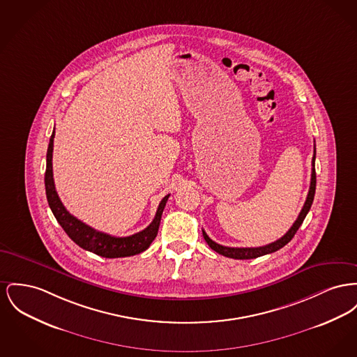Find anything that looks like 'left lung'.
<instances>
[{"mask_svg":"<svg viewBox=\"0 0 357 357\" xmlns=\"http://www.w3.org/2000/svg\"><path fill=\"white\" fill-rule=\"evenodd\" d=\"M312 181H310V189H309V194H307V198H306V202L303 205V208L301 210L298 218L295 220V222L293 224V227L289 229V231L282 236L279 240L273 241L268 245H264V247H257V248H231V247H224V245H220L217 244L215 241H213L210 238L209 236L206 234V231H202L204 234V238L205 241L208 243L210 248L213 251L222 255V256H227V257H231V259H240V260H245V259H255V257H259V256H263V255H267V253H273L276 252L280 248H283L286 244H289L291 241V238L294 237V234L296 233V231L299 229V227L302 225L306 214L309 213V210L312 208V204H313V199H314L315 194V183H317V179H315V147H314V155H313V160H312Z\"/></svg>","mask_w":357,"mask_h":357,"instance_id":"left-lung-1","label":"left lung"}]
</instances>
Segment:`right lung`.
Returning <instances> with one entry per match:
<instances>
[{
    "label": "right lung",
    "instance_id": "1",
    "mask_svg": "<svg viewBox=\"0 0 357 357\" xmlns=\"http://www.w3.org/2000/svg\"><path fill=\"white\" fill-rule=\"evenodd\" d=\"M54 137H55V128L50 139V144L47 149V167H45V194L48 205L52 210L56 221L61 224L67 236L81 248L86 251L93 252L98 256L114 259V257H126L133 256L140 252L146 251L151 243L155 240L160 218L163 214V210L166 206L169 194L166 195L162 202L159 204V208L156 210L153 221L148 225L144 231L135 233L128 237H114L110 234H106L104 231H96L91 227L86 225L74 215H71L62 204L54 183V175H52V151H54Z\"/></svg>",
    "mask_w": 357,
    "mask_h": 357
}]
</instances>
